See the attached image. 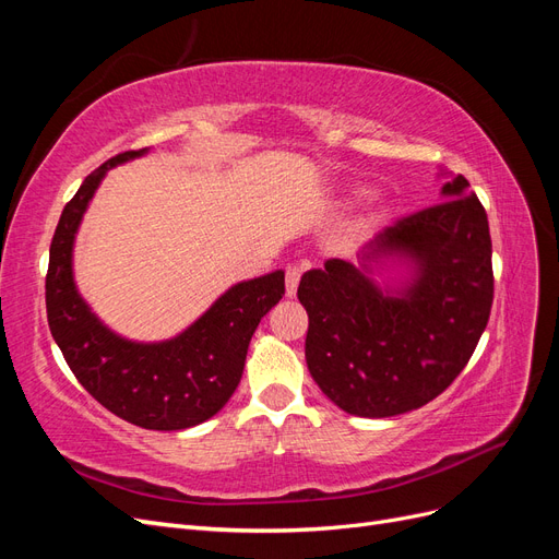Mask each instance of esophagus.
Listing matches in <instances>:
<instances>
[{
    "label": "esophagus",
    "mask_w": 559,
    "mask_h": 559,
    "mask_svg": "<svg viewBox=\"0 0 559 559\" xmlns=\"http://www.w3.org/2000/svg\"><path fill=\"white\" fill-rule=\"evenodd\" d=\"M302 270L298 265L286 267V298H294L298 292V282H300Z\"/></svg>",
    "instance_id": "esophagus-1"
}]
</instances>
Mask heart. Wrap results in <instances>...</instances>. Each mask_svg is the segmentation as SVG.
I'll use <instances>...</instances> for the list:
<instances>
[{
  "label": "heart",
  "instance_id": "obj_1",
  "mask_svg": "<svg viewBox=\"0 0 559 559\" xmlns=\"http://www.w3.org/2000/svg\"><path fill=\"white\" fill-rule=\"evenodd\" d=\"M384 214V200L380 195H368L366 207L359 218V228H373Z\"/></svg>",
  "mask_w": 559,
  "mask_h": 559
}]
</instances>
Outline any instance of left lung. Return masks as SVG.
<instances>
[{
  "instance_id": "left-lung-1",
  "label": "left lung",
  "mask_w": 559,
  "mask_h": 559,
  "mask_svg": "<svg viewBox=\"0 0 559 559\" xmlns=\"http://www.w3.org/2000/svg\"><path fill=\"white\" fill-rule=\"evenodd\" d=\"M438 177H448L441 205L380 230L357 265L329 259L300 277L308 370L349 415L394 417L427 405L462 373L487 326V214L462 175Z\"/></svg>"
}]
</instances>
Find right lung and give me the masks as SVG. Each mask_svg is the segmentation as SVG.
I'll list each match as a JSON object with an SVG mask.
<instances>
[{"instance_id": "obj_1", "label": "right lung", "mask_w": 559, "mask_h": 559, "mask_svg": "<svg viewBox=\"0 0 559 559\" xmlns=\"http://www.w3.org/2000/svg\"><path fill=\"white\" fill-rule=\"evenodd\" d=\"M148 151L99 165L64 205L50 242L46 312L64 361L95 401L142 429L181 431L214 417L238 389L251 335L284 296V270L233 284L167 341H130L109 329L79 294L74 242L107 173Z\"/></svg>"}]
</instances>
